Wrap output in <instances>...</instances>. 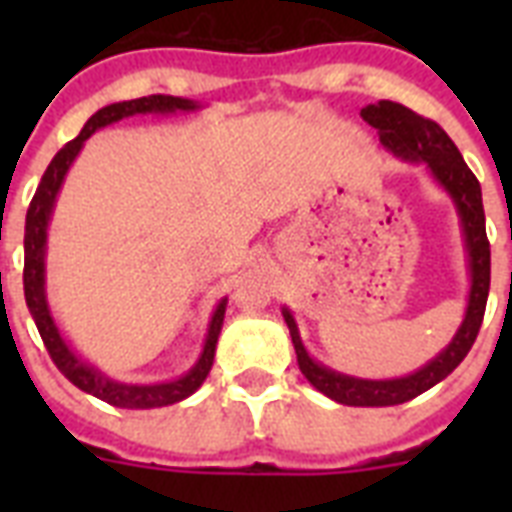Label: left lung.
I'll return each instance as SVG.
<instances>
[{"label": "left lung", "mask_w": 512, "mask_h": 512, "mask_svg": "<svg viewBox=\"0 0 512 512\" xmlns=\"http://www.w3.org/2000/svg\"><path fill=\"white\" fill-rule=\"evenodd\" d=\"M361 119L369 127L377 130L380 143L396 156L412 159V162H425L436 180L444 185L446 191L452 193L454 204L460 209L462 231H465V244H468L470 257V276H473V287H470L468 313L462 327L457 329L454 340L444 353H438L430 364H425L420 372L401 377V380H356L348 374H337L327 366H319L308 353H305L300 335H297L295 319L292 313L284 311L287 319L289 335L295 342L297 364L305 380L311 382L313 388L321 390L337 404L348 406H396L404 401H412L436 382H441L446 374H452L462 364V358L468 356L473 342L478 337L481 321H484L486 297H489V281H492V249L486 239V217H484V201H481V185L476 175L470 172L465 159L460 156L454 140L444 132L441 124L433 119L414 114L412 108L393 103V100H380L374 106L361 108Z\"/></svg>", "instance_id": "1"}]
</instances>
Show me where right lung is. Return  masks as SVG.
Masks as SVG:
<instances>
[{
	"mask_svg": "<svg viewBox=\"0 0 512 512\" xmlns=\"http://www.w3.org/2000/svg\"><path fill=\"white\" fill-rule=\"evenodd\" d=\"M193 108H196L193 100L172 98V95H148V98L124 100V103H111V106L100 108L98 114H92L90 122L84 124V130L55 154V159H52L47 172L42 175V183L36 188L34 199H31L26 212V236H23V252H26V257H23V295H26V305L31 316H34L36 329L42 335L44 348L50 353L52 364L58 366L60 372L66 374L76 388L100 398V401H106V404L119 406V409H154V406L177 404V401L191 396L193 390L207 380L212 361H215L217 335H220V327H223L225 319V300L217 305L215 316L209 321L207 342H204V350H201L199 364L193 366L185 377L172 382H159V385H124V382L108 380L98 369H92V366L84 364L82 358H76L71 353V348L60 337L55 321H52L50 311H47V300H44V244H47V223H50L52 204H55V196L60 191V183H63L68 167L76 159V154L82 151L84 140L90 138L92 132L111 122H119L124 116L151 114V111H156V114H170V111H193Z\"/></svg>",
	"mask_w": 512,
	"mask_h": 512,
	"instance_id": "obj_1",
	"label": "right lung"
}]
</instances>
